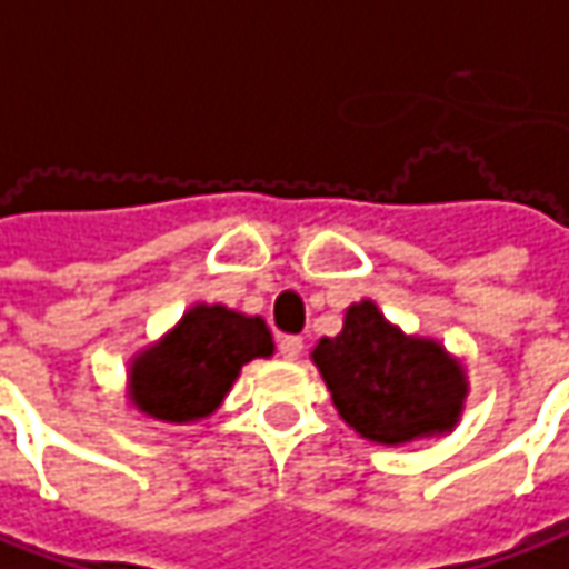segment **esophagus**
Wrapping results in <instances>:
<instances>
[{
	"instance_id": "obj_1",
	"label": "esophagus",
	"mask_w": 569,
	"mask_h": 569,
	"mask_svg": "<svg viewBox=\"0 0 569 569\" xmlns=\"http://www.w3.org/2000/svg\"><path fill=\"white\" fill-rule=\"evenodd\" d=\"M301 346H305V342H301V336H280V342H277V351L283 355L286 361H296V358L301 355Z\"/></svg>"
}]
</instances>
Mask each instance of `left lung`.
Instances as JSON below:
<instances>
[{
    "instance_id": "8db88e82",
    "label": "left lung",
    "mask_w": 569,
    "mask_h": 569,
    "mask_svg": "<svg viewBox=\"0 0 569 569\" xmlns=\"http://www.w3.org/2000/svg\"><path fill=\"white\" fill-rule=\"evenodd\" d=\"M315 365L346 423L386 446L451 430L467 396L458 361L436 342L408 339L370 301L351 305L342 333L317 342Z\"/></svg>"
}]
</instances>
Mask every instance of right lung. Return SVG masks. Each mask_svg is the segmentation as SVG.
<instances>
[{"label": "right lung", "mask_w": 569, "mask_h": 569, "mask_svg": "<svg viewBox=\"0 0 569 569\" xmlns=\"http://www.w3.org/2000/svg\"><path fill=\"white\" fill-rule=\"evenodd\" d=\"M270 351L273 342L261 317L196 305L161 346L133 365V398L146 415L196 420L218 408L239 367Z\"/></svg>", "instance_id": "add662e5"}]
</instances>
